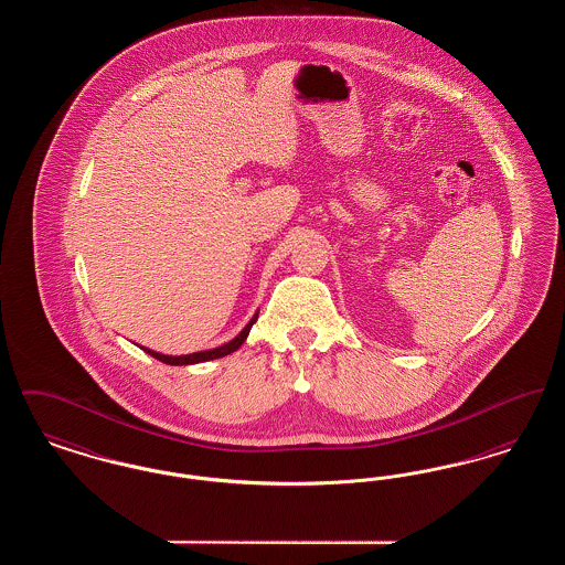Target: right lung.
<instances>
[{"instance_id":"obj_1","label":"right lung","mask_w":565,"mask_h":565,"mask_svg":"<svg viewBox=\"0 0 565 565\" xmlns=\"http://www.w3.org/2000/svg\"><path fill=\"white\" fill-rule=\"evenodd\" d=\"M256 320H258V313H254V318L247 322V326L243 328L242 332H239V334H237L233 341H228V343H224V345H220V348H215V350L194 351V353H186V355H164V353L148 350V348H141V350L146 351V353H150L152 358L161 360V362H164V364H171V366H186V364H199V362H207V360L224 358V355H228V353H233V351L239 350V348L243 345V341H245V339H247V334H249V328L254 326Z\"/></svg>"}]
</instances>
